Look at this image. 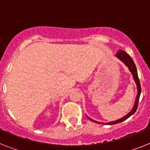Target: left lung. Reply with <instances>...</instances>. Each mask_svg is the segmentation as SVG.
<instances>
[{
	"label": "left lung",
	"mask_w": 150,
	"mask_h": 150,
	"mask_svg": "<svg viewBox=\"0 0 150 150\" xmlns=\"http://www.w3.org/2000/svg\"><path fill=\"white\" fill-rule=\"evenodd\" d=\"M115 56L118 59H120V61L124 64V65L128 68V69L129 70V71L131 72L132 75H133V80L135 81L136 85H137V98H136L135 103H134V105H133L132 110L128 113L127 115H125L123 117L120 118L117 120H114V121L111 122H108V123H100V122H98L96 120H94L93 119L90 118L89 117H88L89 120H91V121L94 122V123H98V124H108V125H112V124H119L120 122L124 121L125 120H127V118H129L131 115H133L134 113L136 112L137 109V107H138V103H139V96H140V93H141V86H140V83H139V78H138V75H137V67H136L135 64L133 62L132 58L128 55L127 52H125L123 50H119V51L115 54Z\"/></svg>",
	"instance_id": "left-lung-1"
}]
</instances>
